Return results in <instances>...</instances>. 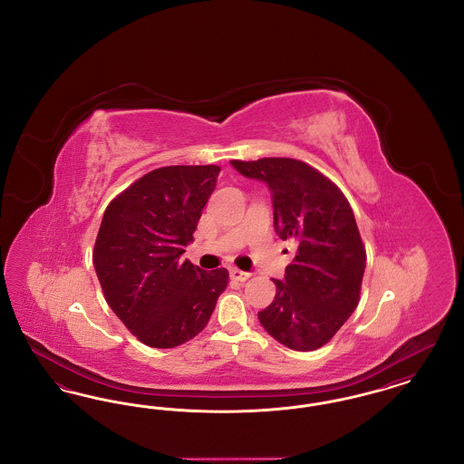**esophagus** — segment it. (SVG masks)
Returning <instances> with one entry per match:
<instances>
[{
    "label": "esophagus",
    "instance_id": "obj_1",
    "mask_svg": "<svg viewBox=\"0 0 464 464\" xmlns=\"http://www.w3.org/2000/svg\"><path fill=\"white\" fill-rule=\"evenodd\" d=\"M229 275H231V278L237 280V282H246V280L250 278V273L242 271V269H237V267H233V269L229 271Z\"/></svg>",
    "mask_w": 464,
    "mask_h": 464
}]
</instances>
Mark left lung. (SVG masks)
I'll return each mask as SVG.
<instances>
[{
  "label": "left lung",
  "mask_w": 464,
  "mask_h": 464,
  "mask_svg": "<svg viewBox=\"0 0 464 464\" xmlns=\"http://www.w3.org/2000/svg\"><path fill=\"white\" fill-rule=\"evenodd\" d=\"M271 191L275 231L297 250L275 280L276 295L259 311L265 331L295 352L329 343L360 301L365 248L353 210L341 189L308 163L292 158L231 161Z\"/></svg>",
  "instance_id": "1"
}]
</instances>
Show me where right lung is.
Returning <instances> with one entry per match:
<instances>
[{
	"mask_svg": "<svg viewBox=\"0 0 464 464\" xmlns=\"http://www.w3.org/2000/svg\"><path fill=\"white\" fill-rule=\"evenodd\" d=\"M218 165L161 167L111 201L93 246L104 297L133 335L176 348L208 324L229 273L180 261L216 189Z\"/></svg>",
	"mask_w": 464,
	"mask_h": 464,
	"instance_id": "add662e5",
	"label": "right lung"
}]
</instances>
